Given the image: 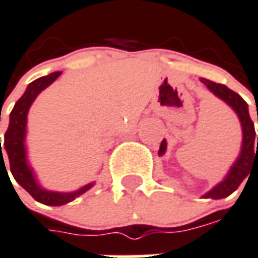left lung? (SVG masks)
I'll return each instance as SVG.
<instances>
[{"label":"left lung","instance_id":"1","mask_svg":"<svg viewBox=\"0 0 258 258\" xmlns=\"http://www.w3.org/2000/svg\"><path fill=\"white\" fill-rule=\"evenodd\" d=\"M200 81L207 86L208 89L217 95L219 98L227 102L232 109L235 110L238 117L241 120L242 131H243V141H242V149L239 157L235 161V164L231 167L230 172L226 176V179L221 183H219L216 187H213L211 191H208L204 197L213 198V200H220V198L228 197L230 194L235 191L239 187V184L243 182V179L247 177L253 165H258V137H255L254 123L251 121L249 109L246 101L241 95L236 94L235 91L230 90L227 86L215 83V82L208 81L205 78H201ZM258 121V119H257ZM167 149V142L164 139L160 145L158 154L161 156Z\"/></svg>","mask_w":258,"mask_h":258}]
</instances>
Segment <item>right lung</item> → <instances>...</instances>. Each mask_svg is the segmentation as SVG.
Returning a JSON list of instances; mask_svg holds the SVG:
<instances>
[{
  "mask_svg": "<svg viewBox=\"0 0 258 258\" xmlns=\"http://www.w3.org/2000/svg\"><path fill=\"white\" fill-rule=\"evenodd\" d=\"M61 75V72H53L50 75L42 76L37 81L31 82L24 91V94L19 98L12 112H11V119H9V127L5 133L4 139V148L7 150L8 158H9V168L12 172L15 180H16L24 190H27L31 197L35 201L51 205V207H60L64 204L74 201L76 197L82 196L83 192L87 191L89 188L93 187V183L87 184L85 187L79 188L75 192H54L47 191L35 182V177L32 173L31 168L28 167L27 160H26V149H24V137H26V124H27V113L32 101L37 98V95L43 89L51 85L57 78ZM4 150L0 144V161L4 164ZM7 169V167H5ZM8 173V171H7ZM9 176V175H8Z\"/></svg>",
  "mask_w": 258,
  "mask_h": 258,
  "instance_id": "1",
  "label": "right lung"
}]
</instances>
